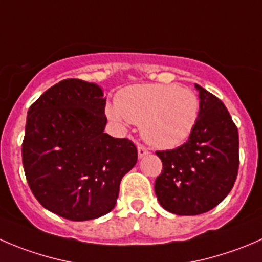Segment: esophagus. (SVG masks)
Wrapping results in <instances>:
<instances>
[{
  "mask_svg": "<svg viewBox=\"0 0 262 262\" xmlns=\"http://www.w3.org/2000/svg\"><path fill=\"white\" fill-rule=\"evenodd\" d=\"M148 154H149L148 148H146V147H144V146L139 144V146H138V156H139V159H142V157H144V156H146V155H148Z\"/></svg>",
  "mask_w": 262,
  "mask_h": 262,
  "instance_id": "1",
  "label": "esophagus"
}]
</instances>
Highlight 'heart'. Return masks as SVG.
<instances>
[{
  "mask_svg": "<svg viewBox=\"0 0 262 262\" xmlns=\"http://www.w3.org/2000/svg\"><path fill=\"white\" fill-rule=\"evenodd\" d=\"M199 110L195 93L175 84L132 85L106 107L108 118L142 125L146 141L162 148L178 146L189 137Z\"/></svg>",
  "mask_w": 262,
  "mask_h": 262,
  "instance_id": "obj_1",
  "label": "heart"
}]
</instances>
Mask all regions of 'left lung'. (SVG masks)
Returning a JSON list of instances; mask_svg holds the SVG:
<instances>
[{
	"label": "left lung",
	"mask_w": 262,
	"mask_h": 262,
	"mask_svg": "<svg viewBox=\"0 0 262 262\" xmlns=\"http://www.w3.org/2000/svg\"><path fill=\"white\" fill-rule=\"evenodd\" d=\"M200 111L189 138L180 147L157 151L162 171L155 182L160 205L177 215H200L232 190L239 166V138L224 103L195 84Z\"/></svg>",
	"instance_id": "8db88e82"
}]
</instances>
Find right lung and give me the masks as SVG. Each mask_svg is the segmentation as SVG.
<instances>
[{
  "label": "right lung",
  "mask_w": 262,
  "mask_h": 262,
  "mask_svg": "<svg viewBox=\"0 0 262 262\" xmlns=\"http://www.w3.org/2000/svg\"><path fill=\"white\" fill-rule=\"evenodd\" d=\"M105 106L97 84L65 79L28 110L21 147L28 184L45 209L68 220L110 212L138 159L133 142L103 132Z\"/></svg>",
  "instance_id": "right-lung-1"
}]
</instances>
